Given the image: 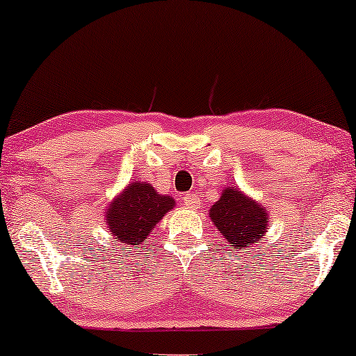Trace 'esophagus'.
Listing matches in <instances>:
<instances>
[{
    "label": "esophagus",
    "instance_id": "esophagus-1",
    "mask_svg": "<svg viewBox=\"0 0 356 356\" xmlns=\"http://www.w3.org/2000/svg\"><path fill=\"white\" fill-rule=\"evenodd\" d=\"M184 206H186L188 209H196L199 206V197L196 196V194L188 193L186 196H184Z\"/></svg>",
    "mask_w": 356,
    "mask_h": 356
}]
</instances>
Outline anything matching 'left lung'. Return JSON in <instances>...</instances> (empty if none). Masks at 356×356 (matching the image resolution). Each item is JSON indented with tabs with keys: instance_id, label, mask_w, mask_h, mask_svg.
<instances>
[{
	"instance_id": "obj_1",
	"label": "left lung",
	"mask_w": 356,
	"mask_h": 356,
	"mask_svg": "<svg viewBox=\"0 0 356 356\" xmlns=\"http://www.w3.org/2000/svg\"><path fill=\"white\" fill-rule=\"evenodd\" d=\"M209 217L236 251L252 250L267 232V207L248 197L238 188H225L209 211Z\"/></svg>"
}]
</instances>
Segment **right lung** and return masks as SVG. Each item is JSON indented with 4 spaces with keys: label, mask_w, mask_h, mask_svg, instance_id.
Returning <instances> with one entry per match:
<instances>
[{
    "label": "right lung",
    "mask_w": 356,
    "mask_h": 356,
    "mask_svg": "<svg viewBox=\"0 0 356 356\" xmlns=\"http://www.w3.org/2000/svg\"><path fill=\"white\" fill-rule=\"evenodd\" d=\"M175 207V199L159 194L152 184L145 181L129 183L105 212L106 228L115 236L121 250L143 245L152 228Z\"/></svg>",
    "instance_id": "obj_1"
}]
</instances>
